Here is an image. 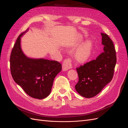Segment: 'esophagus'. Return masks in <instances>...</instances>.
Segmentation results:
<instances>
[{
  "label": "esophagus",
  "instance_id": "esophagus-1",
  "mask_svg": "<svg viewBox=\"0 0 128 128\" xmlns=\"http://www.w3.org/2000/svg\"><path fill=\"white\" fill-rule=\"evenodd\" d=\"M72 68L71 60L70 59H67L64 60L63 64H62V68L63 71H66Z\"/></svg>",
  "mask_w": 128,
  "mask_h": 128
}]
</instances>
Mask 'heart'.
Masks as SVG:
<instances>
[{
  "label": "heart",
  "mask_w": 128,
  "mask_h": 128,
  "mask_svg": "<svg viewBox=\"0 0 128 128\" xmlns=\"http://www.w3.org/2000/svg\"><path fill=\"white\" fill-rule=\"evenodd\" d=\"M93 49V42L87 40L84 42L76 52V58L79 62H85L90 57Z\"/></svg>",
  "instance_id": "b5f03b06"
}]
</instances>
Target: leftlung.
Listing matches in <instances>:
<instances>
[{"mask_svg":"<svg viewBox=\"0 0 128 128\" xmlns=\"http://www.w3.org/2000/svg\"><path fill=\"white\" fill-rule=\"evenodd\" d=\"M104 52L96 60L76 68L79 80L75 86L80 96L86 98L99 93L111 80L116 63V51L112 40L106 34L101 33Z\"/></svg>","mask_w":128,"mask_h":128,"instance_id":"1","label":"left lung"}]
</instances>
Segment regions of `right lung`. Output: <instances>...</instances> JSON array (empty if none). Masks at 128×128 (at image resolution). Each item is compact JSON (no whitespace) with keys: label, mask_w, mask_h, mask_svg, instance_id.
Instances as JSON below:
<instances>
[{"label":"right lung","mask_w":128,"mask_h":128,"mask_svg":"<svg viewBox=\"0 0 128 128\" xmlns=\"http://www.w3.org/2000/svg\"><path fill=\"white\" fill-rule=\"evenodd\" d=\"M18 38L10 57L11 74L18 85L32 98L43 99L51 93L55 76L62 70V65L55 60L28 57L22 50L21 38Z\"/></svg>","instance_id":"1"}]
</instances>
